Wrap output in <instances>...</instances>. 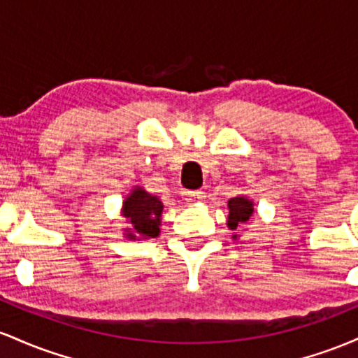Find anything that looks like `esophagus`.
I'll return each mask as SVG.
<instances>
[{
  "instance_id": "obj_1",
  "label": "esophagus",
  "mask_w": 358,
  "mask_h": 358,
  "mask_svg": "<svg viewBox=\"0 0 358 358\" xmlns=\"http://www.w3.org/2000/svg\"><path fill=\"white\" fill-rule=\"evenodd\" d=\"M206 196H204L203 191H187L186 192V203L187 204H196V203H201Z\"/></svg>"
}]
</instances>
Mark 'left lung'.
<instances>
[{
	"label": "left lung",
	"instance_id": "obj_1",
	"mask_svg": "<svg viewBox=\"0 0 358 358\" xmlns=\"http://www.w3.org/2000/svg\"><path fill=\"white\" fill-rule=\"evenodd\" d=\"M228 228L230 230H236L240 224L247 223L250 220V216L254 215V201L248 199L247 196H236L228 201ZM233 238H236V235H233Z\"/></svg>",
	"mask_w": 358,
	"mask_h": 358
}]
</instances>
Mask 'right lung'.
<instances>
[{
	"mask_svg": "<svg viewBox=\"0 0 358 358\" xmlns=\"http://www.w3.org/2000/svg\"><path fill=\"white\" fill-rule=\"evenodd\" d=\"M164 204L157 196H152L143 187H134L123 201L122 215L127 218V238L147 240L155 238L160 233V216Z\"/></svg>",
	"mask_w": 358,
	"mask_h": 358,
	"instance_id": "obj_1",
	"label": "right lung"
}]
</instances>
